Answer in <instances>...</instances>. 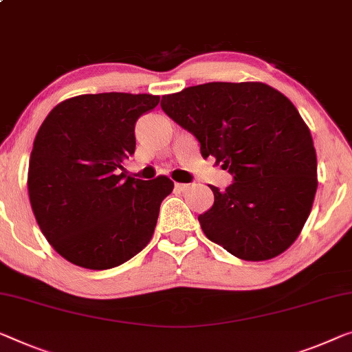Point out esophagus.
I'll use <instances>...</instances> for the list:
<instances>
[{
    "instance_id": "obj_1",
    "label": "esophagus",
    "mask_w": 352,
    "mask_h": 352,
    "mask_svg": "<svg viewBox=\"0 0 352 352\" xmlns=\"http://www.w3.org/2000/svg\"><path fill=\"white\" fill-rule=\"evenodd\" d=\"M188 188H190V185H188V183H175V190L177 191H186Z\"/></svg>"
}]
</instances>
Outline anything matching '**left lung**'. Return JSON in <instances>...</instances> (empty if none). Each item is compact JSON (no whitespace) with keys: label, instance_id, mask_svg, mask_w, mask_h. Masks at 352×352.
I'll return each instance as SVG.
<instances>
[{"label":"left lung","instance_id":"left-lung-1","mask_svg":"<svg viewBox=\"0 0 352 352\" xmlns=\"http://www.w3.org/2000/svg\"><path fill=\"white\" fill-rule=\"evenodd\" d=\"M161 107L196 135L204 158L234 175L199 214L204 234L243 261L285 253L300 235L318 188L311 133L285 94L262 82H210L164 94Z\"/></svg>","mask_w":352,"mask_h":352}]
</instances>
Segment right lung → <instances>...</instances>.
Returning <instances> with one entry per match:
<instances>
[{
  "label": "right lung",
  "instance_id": "obj_1",
  "mask_svg": "<svg viewBox=\"0 0 352 352\" xmlns=\"http://www.w3.org/2000/svg\"><path fill=\"white\" fill-rule=\"evenodd\" d=\"M160 96L80 94L52 109L36 134L28 167L34 218L54 250L90 270L129 261L153 237L169 177L126 175L134 126Z\"/></svg>",
  "mask_w": 352,
  "mask_h": 352
}]
</instances>
